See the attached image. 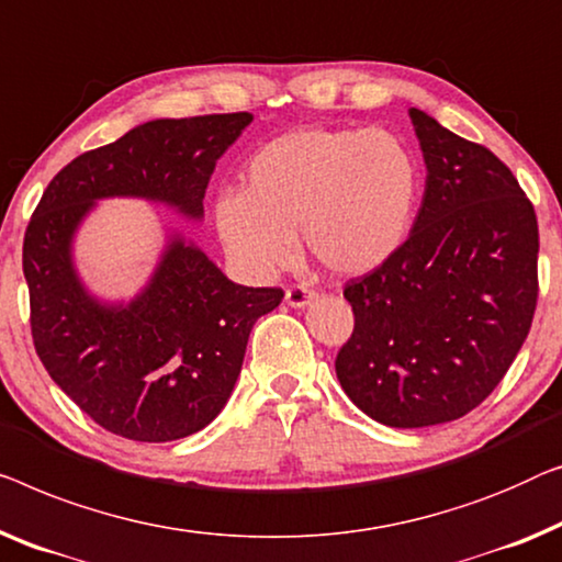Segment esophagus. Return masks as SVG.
Masks as SVG:
<instances>
[{"instance_id": "esophagus-1", "label": "esophagus", "mask_w": 562, "mask_h": 562, "mask_svg": "<svg viewBox=\"0 0 562 562\" xmlns=\"http://www.w3.org/2000/svg\"><path fill=\"white\" fill-rule=\"evenodd\" d=\"M314 296H316L314 291L308 289V286H304V283H294V286L286 289V304L294 306V308L306 306Z\"/></svg>"}]
</instances>
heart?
<instances>
[{
	"instance_id": "obj_1",
	"label": "heart",
	"mask_w": 562,
	"mask_h": 562,
	"mask_svg": "<svg viewBox=\"0 0 562 562\" xmlns=\"http://www.w3.org/2000/svg\"><path fill=\"white\" fill-rule=\"evenodd\" d=\"M418 200L416 161L382 128H299L263 144L243 190L217 192L213 221L235 266L279 271L304 250L337 276H362L397 254Z\"/></svg>"
}]
</instances>
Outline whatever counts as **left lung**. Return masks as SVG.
Wrapping results in <instances>:
<instances>
[{
	"mask_svg": "<svg viewBox=\"0 0 562 562\" xmlns=\"http://www.w3.org/2000/svg\"><path fill=\"white\" fill-rule=\"evenodd\" d=\"M426 194L390 261L349 279L337 378L382 426L457 420L486 401L538 306V215L499 157L411 109Z\"/></svg>",
	"mask_w": 562,
	"mask_h": 562,
	"instance_id": "obj_1",
	"label": "left lung"
}]
</instances>
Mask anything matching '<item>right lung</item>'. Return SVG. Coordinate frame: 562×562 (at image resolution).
Returning a JSON list of instances; mask_svg holds the SVG:
<instances>
[{
	"label": "right lung",
	"instance_id": "obj_1",
	"mask_svg": "<svg viewBox=\"0 0 562 562\" xmlns=\"http://www.w3.org/2000/svg\"><path fill=\"white\" fill-rule=\"evenodd\" d=\"M254 116L157 119L80 154L40 198L24 231L30 329L50 378L101 428L161 443L198 434L223 411L258 316L281 289L238 286L200 248L172 238L149 286L128 306L86 294L72 233L101 198H146L202 217L217 159Z\"/></svg>",
	"mask_w": 562,
	"mask_h": 562
}]
</instances>
